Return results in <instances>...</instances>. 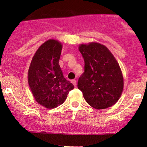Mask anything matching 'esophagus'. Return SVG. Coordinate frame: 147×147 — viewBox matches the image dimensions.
<instances>
[{
    "mask_svg": "<svg viewBox=\"0 0 147 147\" xmlns=\"http://www.w3.org/2000/svg\"><path fill=\"white\" fill-rule=\"evenodd\" d=\"M71 83L74 84V86H75V87L76 86V85H77V82H76V80H71Z\"/></svg>",
    "mask_w": 147,
    "mask_h": 147,
    "instance_id": "34e87169",
    "label": "esophagus"
}]
</instances>
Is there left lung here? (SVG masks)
<instances>
[{
	"instance_id": "obj_1",
	"label": "left lung",
	"mask_w": 147,
	"mask_h": 147,
	"mask_svg": "<svg viewBox=\"0 0 147 147\" xmlns=\"http://www.w3.org/2000/svg\"><path fill=\"white\" fill-rule=\"evenodd\" d=\"M84 59V73L79 78L78 89L88 104L96 109L115 104L122 95L124 79L119 64L105 45L96 42L80 44Z\"/></svg>"
}]
</instances>
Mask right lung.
<instances>
[{"label": "right lung", "instance_id": "1", "mask_svg": "<svg viewBox=\"0 0 147 147\" xmlns=\"http://www.w3.org/2000/svg\"><path fill=\"white\" fill-rule=\"evenodd\" d=\"M61 42L49 39L38 48L28 71V83L38 104L48 109L65 102L74 86L63 77L59 61Z\"/></svg>", "mask_w": 147, "mask_h": 147}]
</instances>
